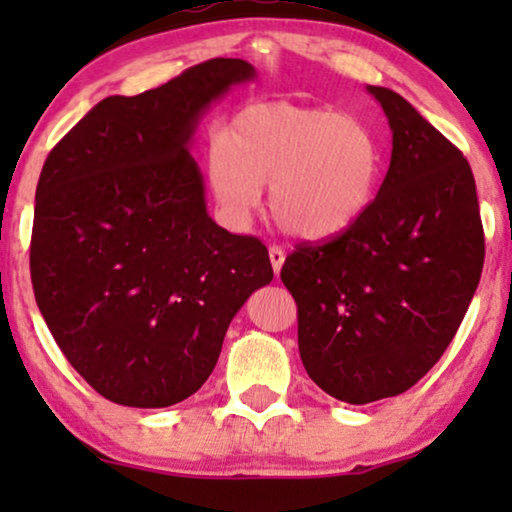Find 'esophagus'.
<instances>
[{
	"mask_svg": "<svg viewBox=\"0 0 512 512\" xmlns=\"http://www.w3.org/2000/svg\"><path fill=\"white\" fill-rule=\"evenodd\" d=\"M270 263H272V270H275V275H279V270H282V265H284V258H286V254H284V249L282 247H277V244H270Z\"/></svg>",
	"mask_w": 512,
	"mask_h": 512,
	"instance_id": "obj_1",
	"label": "esophagus"
}]
</instances>
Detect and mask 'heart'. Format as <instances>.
Returning a JSON list of instances; mask_svg holds the SVG:
<instances>
[{
    "label": "heart",
    "mask_w": 512,
    "mask_h": 512,
    "mask_svg": "<svg viewBox=\"0 0 512 512\" xmlns=\"http://www.w3.org/2000/svg\"><path fill=\"white\" fill-rule=\"evenodd\" d=\"M380 144L361 118L331 109L256 104L209 156L216 198L247 216L270 184L279 228L303 240L342 235L363 219L380 184Z\"/></svg>",
    "instance_id": "obj_1"
}]
</instances>
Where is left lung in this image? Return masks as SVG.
Wrapping results in <instances>:
<instances>
[{
    "label": "left lung",
    "instance_id": "8db88e82",
    "mask_svg": "<svg viewBox=\"0 0 512 512\" xmlns=\"http://www.w3.org/2000/svg\"><path fill=\"white\" fill-rule=\"evenodd\" d=\"M368 93L394 132L387 177L359 223L282 265L307 375L352 405L403 394L436 366L485 263L464 153L394 90Z\"/></svg>",
    "mask_w": 512,
    "mask_h": 512
}]
</instances>
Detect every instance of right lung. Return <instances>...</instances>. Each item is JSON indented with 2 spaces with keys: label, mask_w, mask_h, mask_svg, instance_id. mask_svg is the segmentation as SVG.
I'll list each match as a JSON object with an SVG mask.
<instances>
[{
  "label": "right lung",
  "mask_w": 512,
  "mask_h": 512,
  "mask_svg": "<svg viewBox=\"0 0 512 512\" xmlns=\"http://www.w3.org/2000/svg\"><path fill=\"white\" fill-rule=\"evenodd\" d=\"M254 76L247 60L214 58L142 95L104 97L48 153L34 298L76 373L118 405L195 394L237 310L272 282L265 244L209 219L188 153L202 111Z\"/></svg>",
  "instance_id": "obj_1"
}]
</instances>
